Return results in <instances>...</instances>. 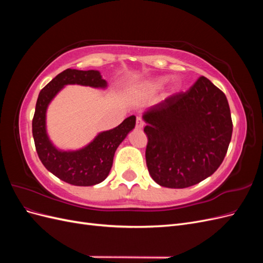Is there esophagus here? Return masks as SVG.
Segmentation results:
<instances>
[{
    "mask_svg": "<svg viewBox=\"0 0 263 263\" xmlns=\"http://www.w3.org/2000/svg\"><path fill=\"white\" fill-rule=\"evenodd\" d=\"M144 125H145L144 121H142L140 117H137V119H136V128L137 129H141L142 127H144Z\"/></svg>",
    "mask_w": 263,
    "mask_h": 263,
    "instance_id": "obj_1",
    "label": "esophagus"
}]
</instances>
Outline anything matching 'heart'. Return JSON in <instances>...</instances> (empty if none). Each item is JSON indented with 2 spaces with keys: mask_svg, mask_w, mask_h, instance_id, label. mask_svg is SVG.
<instances>
[{
  "mask_svg": "<svg viewBox=\"0 0 263 263\" xmlns=\"http://www.w3.org/2000/svg\"><path fill=\"white\" fill-rule=\"evenodd\" d=\"M164 81H165V79H163V78L155 79V80H153L149 83V87L151 90H159L163 85ZM177 87H178V83L173 82V89H177Z\"/></svg>",
  "mask_w": 263,
  "mask_h": 263,
  "instance_id": "1",
  "label": "heart"
}]
</instances>
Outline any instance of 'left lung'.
Wrapping results in <instances>:
<instances>
[{"mask_svg": "<svg viewBox=\"0 0 263 263\" xmlns=\"http://www.w3.org/2000/svg\"><path fill=\"white\" fill-rule=\"evenodd\" d=\"M146 162L159 185L184 189L218 169L233 134L224 92L200 77L186 92L170 95L142 115Z\"/></svg>", "mask_w": 263, "mask_h": 263, "instance_id": "left-lung-1", "label": "left lung"}]
</instances>
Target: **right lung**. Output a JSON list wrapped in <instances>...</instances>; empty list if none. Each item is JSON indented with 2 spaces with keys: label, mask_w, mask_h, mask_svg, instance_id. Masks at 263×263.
<instances>
[{
  "label": "right lung",
  "mask_w": 263,
  "mask_h": 263,
  "mask_svg": "<svg viewBox=\"0 0 263 263\" xmlns=\"http://www.w3.org/2000/svg\"><path fill=\"white\" fill-rule=\"evenodd\" d=\"M67 84L105 87L106 81L95 70L67 69L47 84L38 95L33 118V137L37 155L45 168L69 184L91 186L104 181L113 164L119 144L136 124L134 115L115 128L99 134L86 147L77 151H60L51 144L46 133V110L50 101Z\"/></svg>",
  "instance_id": "right-lung-1"
}]
</instances>
